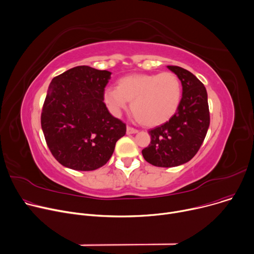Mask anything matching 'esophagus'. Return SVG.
<instances>
[{
  "label": "esophagus",
  "instance_id": "34e87169",
  "mask_svg": "<svg viewBox=\"0 0 254 254\" xmlns=\"http://www.w3.org/2000/svg\"><path fill=\"white\" fill-rule=\"evenodd\" d=\"M126 132H127V134H134V133H137L138 130L135 129V128H133V127L127 126V131Z\"/></svg>",
  "mask_w": 254,
  "mask_h": 254
}]
</instances>
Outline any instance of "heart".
Here are the masks:
<instances>
[{
    "label": "heart",
    "instance_id": "heart-1",
    "mask_svg": "<svg viewBox=\"0 0 254 254\" xmlns=\"http://www.w3.org/2000/svg\"><path fill=\"white\" fill-rule=\"evenodd\" d=\"M182 93L181 80L172 71L134 73L119 79L116 88H107L103 100L115 116L120 115L131 101V111L138 122L146 127H156L165 124L175 115Z\"/></svg>",
    "mask_w": 254,
    "mask_h": 254
}]
</instances>
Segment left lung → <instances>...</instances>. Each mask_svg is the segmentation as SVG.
Instances as JSON below:
<instances>
[{"instance_id":"left-lung-1","label":"left lung","mask_w":254,"mask_h":254,"mask_svg":"<svg viewBox=\"0 0 254 254\" xmlns=\"http://www.w3.org/2000/svg\"><path fill=\"white\" fill-rule=\"evenodd\" d=\"M167 67L181 80L183 97L177 112L168 122L148 130L151 143L141 153L146 162L158 167H175L189 162L198 153L210 124L203 83L181 66Z\"/></svg>"}]
</instances>
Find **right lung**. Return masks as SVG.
I'll return each instance as SVG.
<instances>
[{
    "instance_id": "1",
    "label": "right lung",
    "mask_w": 254,
    "mask_h": 254,
    "mask_svg": "<svg viewBox=\"0 0 254 254\" xmlns=\"http://www.w3.org/2000/svg\"><path fill=\"white\" fill-rule=\"evenodd\" d=\"M111 71L87 65L72 67L51 81L41 115L45 139L64 167L95 170L111 159L126 124L103 102Z\"/></svg>"
}]
</instances>
